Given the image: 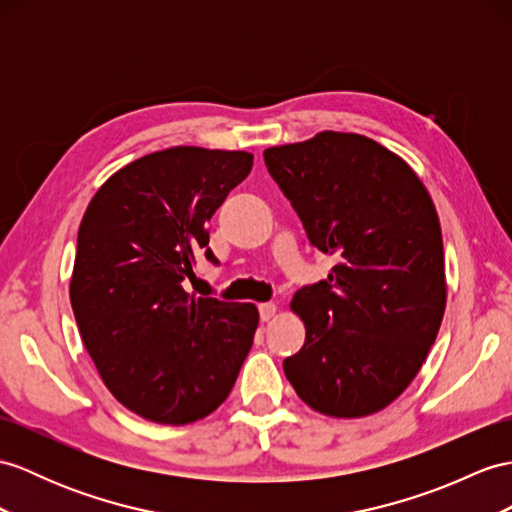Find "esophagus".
Masks as SVG:
<instances>
[{
    "label": "esophagus",
    "instance_id": "esophagus-1",
    "mask_svg": "<svg viewBox=\"0 0 512 512\" xmlns=\"http://www.w3.org/2000/svg\"><path fill=\"white\" fill-rule=\"evenodd\" d=\"M258 315H260V319H263V321H269L273 315H276V304H273V302L260 304L258 306Z\"/></svg>",
    "mask_w": 512,
    "mask_h": 512
}]
</instances>
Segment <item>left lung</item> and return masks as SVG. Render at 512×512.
<instances>
[{"mask_svg": "<svg viewBox=\"0 0 512 512\" xmlns=\"http://www.w3.org/2000/svg\"><path fill=\"white\" fill-rule=\"evenodd\" d=\"M308 241L336 258L291 308L306 341L284 358L295 393L330 417H365L413 382L439 334L445 258L439 215L417 173L360 134L265 149Z\"/></svg>", "mask_w": 512, "mask_h": 512, "instance_id": "1", "label": "left lung"}]
</instances>
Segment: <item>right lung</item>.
Returning <instances> with one entry per match:
<instances>
[{"instance_id": "right-lung-1", "label": "right lung", "mask_w": 512, "mask_h": 512, "mask_svg": "<svg viewBox=\"0 0 512 512\" xmlns=\"http://www.w3.org/2000/svg\"><path fill=\"white\" fill-rule=\"evenodd\" d=\"M254 156L171 147L119 169L78 230L71 308L110 393L156 423L182 426L230 395L258 310L184 291L197 256L217 265L208 219Z\"/></svg>"}]
</instances>
